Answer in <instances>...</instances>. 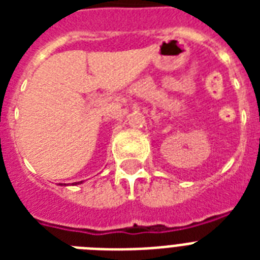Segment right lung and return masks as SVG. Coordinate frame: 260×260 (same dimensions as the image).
I'll return each mask as SVG.
<instances>
[{"mask_svg":"<svg viewBox=\"0 0 260 260\" xmlns=\"http://www.w3.org/2000/svg\"><path fill=\"white\" fill-rule=\"evenodd\" d=\"M81 183H82V181L81 182H74V183H73V185H81ZM63 183H59V186H62Z\"/></svg>","mask_w":260,"mask_h":260,"instance_id":"right-lung-1","label":"right lung"}]
</instances>
